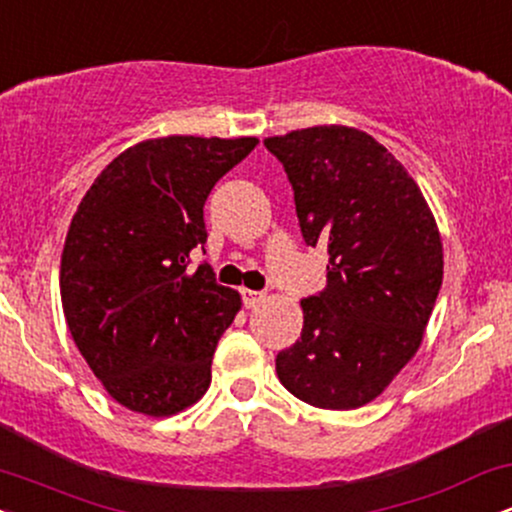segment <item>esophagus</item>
I'll list each match as a JSON object with an SVG mask.
<instances>
[{"label": "esophagus", "mask_w": 512, "mask_h": 512, "mask_svg": "<svg viewBox=\"0 0 512 512\" xmlns=\"http://www.w3.org/2000/svg\"><path fill=\"white\" fill-rule=\"evenodd\" d=\"M240 296H243V305H245V308H255V305H260V303L264 301V293H262V291L243 289V291H240Z\"/></svg>", "instance_id": "esophagus-1"}]
</instances>
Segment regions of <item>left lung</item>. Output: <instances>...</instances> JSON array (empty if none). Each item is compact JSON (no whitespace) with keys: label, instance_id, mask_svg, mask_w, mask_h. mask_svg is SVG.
<instances>
[{"label":"left lung","instance_id":"obj_1","mask_svg":"<svg viewBox=\"0 0 512 512\" xmlns=\"http://www.w3.org/2000/svg\"><path fill=\"white\" fill-rule=\"evenodd\" d=\"M284 163L308 245H327V286L301 301L303 332L276 356L293 397L358 409L383 395L424 342L443 284V243L419 185L356 127L264 139Z\"/></svg>","mask_w":512,"mask_h":512}]
</instances>
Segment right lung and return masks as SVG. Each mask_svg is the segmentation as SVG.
Wrapping results in <instances>:
<instances>
[{
    "label": "right lung",
    "instance_id": "add662e5",
    "mask_svg": "<svg viewBox=\"0 0 512 512\" xmlns=\"http://www.w3.org/2000/svg\"><path fill=\"white\" fill-rule=\"evenodd\" d=\"M260 139L161 137L129 146L76 209L60 264L67 327L117 404L173 416L202 399L211 358L240 310L214 269L192 272L207 240L211 187Z\"/></svg>",
    "mask_w": 512,
    "mask_h": 512
}]
</instances>
